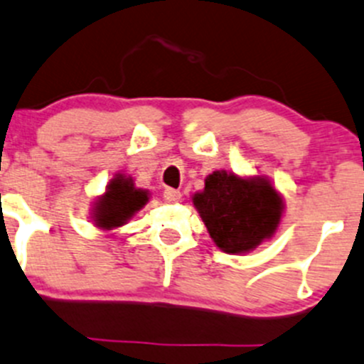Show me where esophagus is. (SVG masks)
Instances as JSON below:
<instances>
[{
  "instance_id": "obj_1",
  "label": "esophagus",
  "mask_w": 364,
  "mask_h": 364,
  "mask_svg": "<svg viewBox=\"0 0 364 364\" xmlns=\"http://www.w3.org/2000/svg\"><path fill=\"white\" fill-rule=\"evenodd\" d=\"M164 199L167 200V203H178V200L181 199V192L174 188H167L164 192Z\"/></svg>"
}]
</instances>
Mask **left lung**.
I'll return each mask as SVG.
<instances>
[{
  "mask_svg": "<svg viewBox=\"0 0 364 364\" xmlns=\"http://www.w3.org/2000/svg\"><path fill=\"white\" fill-rule=\"evenodd\" d=\"M192 200L215 245L228 254L249 252L272 238L284 210L283 197L268 179L228 171L208 176Z\"/></svg>",
  "mask_w": 364,
  "mask_h": 364,
  "instance_id": "8db88e82",
  "label": "left lung"
}]
</instances>
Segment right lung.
<instances>
[{"mask_svg": "<svg viewBox=\"0 0 364 364\" xmlns=\"http://www.w3.org/2000/svg\"><path fill=\"white\" fill-rule=\"evenodd\" d=\"M149 200V192L136 188L132 178L117 174L107 186V192L97 197L92 208V220L100 229H110L124 225L133 215L142 210Z\"/></svg>", "mask_w": 364, "mask_h": 364, "instance_id": "add662e5", "label": "right lung"}]
</instances>
